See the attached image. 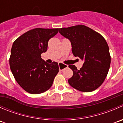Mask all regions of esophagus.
Instances as JSON below:
<instances>
[{
	"mask_svg": "<svg viewBox=\"0 0 123 123\" xmlns=\"http://www.w3.org/2000/svg\"><path fill=\"white\" fill-rule=\"evenodd\" d=\"M58 65H59V68L60 71H62L64 69L68 67L67 65H65V64H62V63L61 62H59V64H58Z\"/></svg>",
	"mask_w": 123,
	"mask_h": 123,
	"instance_id": "obj_1",
	"label": "esophagus"
}]
</instances>
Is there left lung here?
I'll return each instance as SVG.
<instances>
[{"instance_id":"left-lung-1","label":"left lung","mask_w":123,"mask_h":123,"mask_svg":"<svg viewBox=\"0 0 123 123\" xmlns=\"http://www.w3.org/2000/svg\"><path fill=\"white\" fill-rule=\"evenodd\" d=\"M59 33L69 40L74 56L84 61L77 69L69 65L73 75L68 79L69 85L84 92L96 90L105 80L111 64L109 47L99 33L84 25L61 28Z\"/></svg>"}]
</instances>
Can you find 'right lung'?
<instances>
[{
  "mask_svg": "<svg viewBox=\"0 0 123 123\" xmlns=\"http://www.w3.org/2000/svg\"><path fill=\"white\" fill-rule=\"evenodd\" d=\"M58 28H37L28 31L15 40L9 65L18 85L28 93L39 94L50 88L59 72L58 64H48L41 58L48 49V42Z\"/></svg>",
  "mask_w": 123,
  "mask_h": 123,
  "instance_id": "1",
  "label": "right lung"
}]
</instances>
